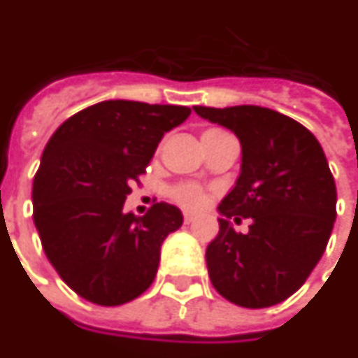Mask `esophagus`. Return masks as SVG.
Returning a JSON list of instances; mask_svg holds the SVG:
<instances>
[{
  "label": "esophagus",
  "mask_w": 358,
  "mask_h": 358,
  "mask_svg": "<svg viewBox=\"0 0 358 358\" xmlns=\"http://www.w3.org/2000/svg\"><path fill=\"white\" fill-rule=\"evenodd\" d=\"M193 222H195V215L189 214V212H185V214H184V223H187V225H189V223H193Z\"/></svg>",
  "instance_id": "34e87169"
}]
</instances>
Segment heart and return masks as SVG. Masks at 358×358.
<instances>
[{
    "instance_id": "heart-1",
    "label": "heart",
    "mask_w": 358,
    "mask_h": 358,
    "mask_svg": "<svg viewBox=\"0 0 358 358\" xmlns=\"http://www.w3.org/2000/svg\"><path fill=\"white\" fill-rule=\"evenodd\" d=\"M169 195L174 203L187 210H199L206 203V193H204L203 187L197 184H189V182L171 187Z\"/></svg>"
}]
</instances>
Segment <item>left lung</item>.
Listing matches in <instances>:
<instances>
[{
  "instance_id": "1",
  "label": "left lung",
  "mask_w": 358,
  "mask_h": 358,
  "mask_svg": "<svg viewBox=\"0 0 358 358\" xmlns=\"http://www.w3.org/2000/svg\"><path fill=\"white\" fill-rule=\"evenodd\" d=\"M238 136L242 165L217 206L220 233L206 248L215 291L244 308H268L302 287L324 253L336 220V184L317 138L264 106H193ZM252 217L245 235L228 220Z\"/></svg>"
}]
</instances>
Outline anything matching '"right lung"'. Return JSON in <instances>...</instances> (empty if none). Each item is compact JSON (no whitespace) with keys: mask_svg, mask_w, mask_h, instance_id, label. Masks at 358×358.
I'll list each match as a JSON object with an SVG mask.
<instances>
[{"mask_svg":"<svg viewBox=\"0 0 358 358\" xmlns=\"http://www.w3.org/2000/svg\"><path fill=\"white\" fill-rule=\"evenodd\" d=\"M189 114L187 106L103 101L50 136L34 180V222L50 264L82 299L120 306L154 282L161 244L184 215L169 203L125 214L124 203L163 135Z\"/></svg>","mask_w":358,"mask_h":358,"instance_id":"right-lung-1","label":"right lung"}]
</instances>
